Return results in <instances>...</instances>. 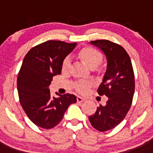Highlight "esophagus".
Returning a JSON list of instances; mask_svg holds the SVG:
<instances>
[{"instance_id":"1","label":"esophagus","mask_w":153,"mask_h":153,"mask_svg":"<svg viewBox=\"0 0 153 153\" xmlns=\"http://www.w3.org/2000/svg\"><path fill=\"white\" fill-rule=\"evenodd\" d=\"M85 98H83V97H81V96H78L77 97V101H78V102H83V101H85Z\"/></svg>"}]
</instances>
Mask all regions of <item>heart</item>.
<instances>
[{
    "instance_id": "obj_1",
    "label": "heart",
    "mask_w": 153,
    "mask_h": 153,
    "mask_svg": "<svg viewBox=\"0 0 153 153\" xmlns=\"http://www.w3.org/2000/svg\"><path fill=\"white\" fill-rule=\"evenodd\" d=\"M78 56L81 61H84V63L91 69L97 67L98 64L101 63L102 57H101V53L96 49L93 48H84L79 51L78 53ZM69 66H70V60L69 58H66L63 61L62 63V70L64 72H67L69 69ZM92 84L89 81L86 82H78L76 84V88L78 91L81 92H86L88 88L90 87Z\"/></svg>"
}]
</instances>
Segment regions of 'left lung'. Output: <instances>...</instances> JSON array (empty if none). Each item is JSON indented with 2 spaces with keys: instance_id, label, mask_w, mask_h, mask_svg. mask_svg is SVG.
<instances>
[{
  "instance_id": "8db88e82",
  "label": "left lung",
  "mask_w": 153,
  "mask_h": 153,
  "mask_svg": "<svg viewBox=\"0 0 153 153\" xmlns=\"http://www.w3.org/2000/svg\"><path fill=\"white\" fill-rule=\"evenodd\" d=\"M89 43L106 56V69L98 92L106 95L108 101L105 106L97 108L89 119L95 129L105 132L119 124L130 108L135 92L133 69L129 55L121 46L107 40Z\"/></svg>"
}]
</instances>
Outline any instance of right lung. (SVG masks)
Segmentation results:
<instances>
[{
	"instance_id": "obj_1",
	"label": "right lung",
	"mask_w": 153,
	"mask_h": 153,
	"mask_svg": "<svg viewBox=\"0 0 153 153\" xmlns=\"http://www.w3.org/2000/svg\"><path fill=\"white\" fill-rule=\"evenodd\" d=\"M77 43L48 41L27 52L17 80L20 103L28 118L35 125L51 129L62 120L69 106L77 101L71 94L52 97L49 86L53 76L60 75L63 61Z\"/></svg>"
}]
</instances>
